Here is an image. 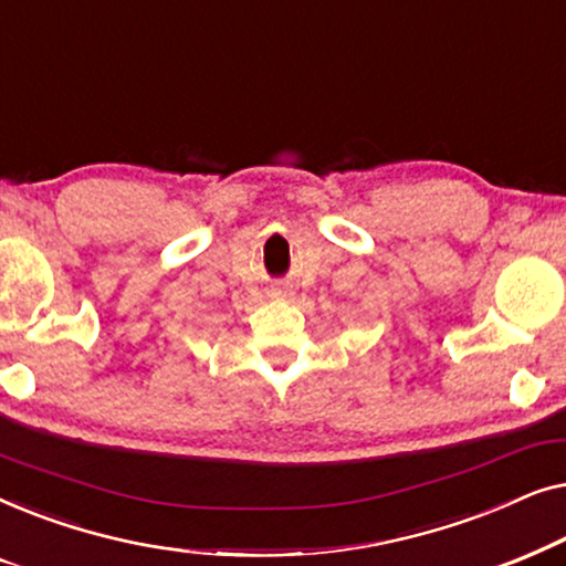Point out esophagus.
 <instances>
[{
	"mask_svg": "<svg viewBox=\"0 0 566 566\" xmlns=\"http://www.w3.org/2000/svg\"><path fill=\"white\" fill-rule=\"evenodd\" d=\"M273 296H291V289L289 285H277V289H273Z\"/></svg>",
	"mask_w": 566,
	"mask_h": 566,
	"instance_id": "1",
	"label": "esophagus"
}]
</instances>
